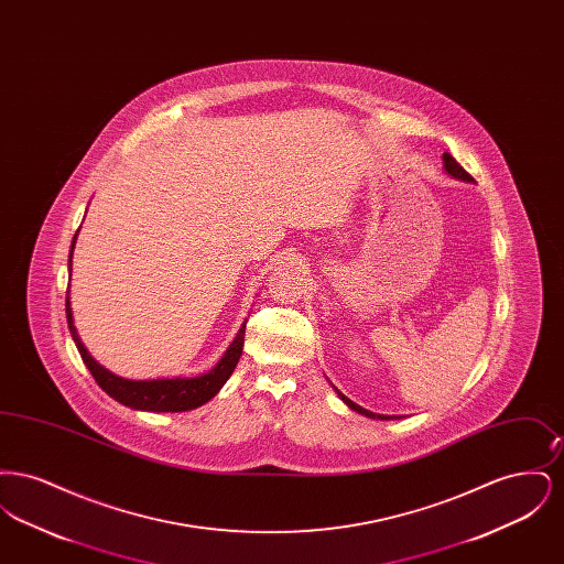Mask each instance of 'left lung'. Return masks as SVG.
I'll use <instances>...</instances> for the list:
<instances>
[{
  "instance_id": "obj_1",
  "label": "left lung",
  "mask_w": 564,
  "mask_h": 564,
  "mask_svg": "<svg viewBox=\"0 0 564 564\" xmlns=\"http://www.w3.org/2000/svg\"><path fill=\"white\" fill-rule=\"evenodd\" d=\"M444 171L451 175V177H455L458 182H467V184H471L474 182V177L458 164V162L448 154V152H444ZM332 384V382H329ZM332 389L338 393V398L343 400V402L349 405L352 412H357V414H364V416H368V419H376V421H393V419H402V416H389V414H376V412H370V410H366V408H361L359 403L350 402L349 398L345 395V393H340L334 384H332Z\"/></svg>"
}]
</instances>
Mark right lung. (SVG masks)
<instances>
[{"label":"right lung","mask_w":564,"mask_h":564,"mask_svg":"<svg viewBox=\"0 0 564 564\" xmlns=\"http://www.w3.org/2000/svg\"><path fill=\"white\" fill-rule=\"evenodd\" d=\"M78 232L74 235L72 241V251H69V276H72V258H74V247H76ZM65 313H67V323L72 338L76 347L80 350L82 361L90 370L97 384L113 398L116 402L133 408V410H143V412H186L194 410L203 403L209 402L217 395V391L226 384V380L235 372L239 359H241L242 343H245V323L241 329L237 332L235 340L230 347L221 355V359L215 364L214 368L205 375L198 376H173V378H150V380H133L124 376L109 372L106 366H101L78 336V329L74 325V313H72V302H69V285H67V297H65Z\"/></svg>","instance_id":"right-lung-1"}]
</instances>
